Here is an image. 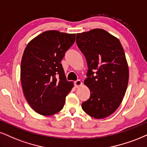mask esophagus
I'll list each match as a JSON object with an SVG mask.
<instances>
[{
    "instance_id": "obj_1",
    "label": "esophagus",
    "mask_w": 147,
    "mask_h": 147,
    "mask_svg": "<svg viewBox=\"0 0 147 147\" xmlns=\"http://www.w3.org/2000/svg\"><path fill=\"white\" fill-rule=\"evenodd\" d=\"M82 84V82H81V80H78L74 82V85H75L76 88L80 87V86Z\"/></svg>"
}]
</instances>
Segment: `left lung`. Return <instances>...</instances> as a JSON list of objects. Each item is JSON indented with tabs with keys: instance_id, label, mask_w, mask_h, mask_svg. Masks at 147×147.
Masks as SVG:
<instances>
[{
	"instance_id": "1",
	"label": "left lung",
	"mask_w": 147,
	"mask_h": 147,
	"mask_svg": "<svg viewBox=\"0 0 147 147\" xmlns=\"http://www.w3.org/2000/svg\"><path fill=\"white\" fill-rule=\"evenodd\" d=\"M76 43L87 62L84 84L90 91L82 108L90 117L104 119L119 108L127 88L129 69L123 48L117 37L100 28L78 33Z\"/></svg>"
}]
</instances>
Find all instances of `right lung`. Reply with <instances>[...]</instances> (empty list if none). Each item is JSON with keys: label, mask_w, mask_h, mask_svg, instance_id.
Wrapping results in <instances>:
<instances>
[{"label": "right lung", "mask_w": 147, "mask_h": 147, "mask_svg": "<svg viewBox=\"0 0 147 147\" xmlns=\"http://www.w3.org/2000/svg\"><path fill=\"white\" fill-rule=\"evenodd\" d=\"M75 39L76 34L48 30L25 48L20 66L22 86L28 104L39 115L50 116L61 111L73 88L61 62Z\"/></svg>", "instance_id": "obj_1"}]
</instances>
